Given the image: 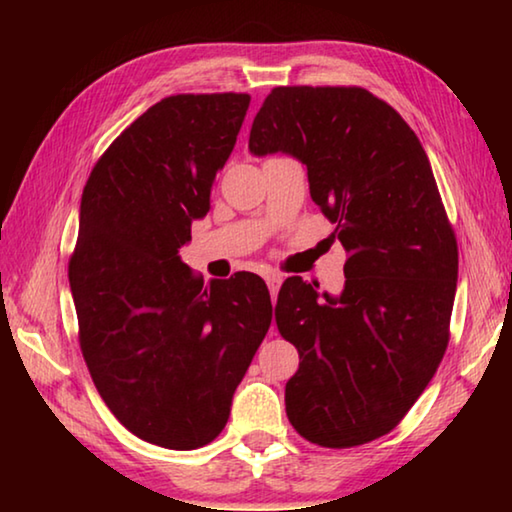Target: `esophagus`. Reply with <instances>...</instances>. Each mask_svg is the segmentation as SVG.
<instances>
[{"label":"esophagus","mask_w":512,"mask_h":512,"mask_svg":"<svg viewBox=\"0 0 512 512\" xmlns=\"http://www.w3.org/2000/svg\"><path fill=\"white\" fill-rule=\"evenodd\" d=\"M266 284H268V291H271V296L275 298L277 291H280V287H282V275L266 273Z\"/></svg>","instance_id":"34e87169"}]
</instances>
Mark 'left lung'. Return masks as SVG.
Instances as JSON below:
<instances>
[{
    "label": "left lung",
    "instance_id": "8db88e82",
    "mask_svg": "<svg viewBox=\"0 0 512 512\" xmlns=\"http://www.w3.org/2000/svg\"><path fill=\"white\" fill-rule=\"evenodd\" d=\"M248 151L305 164L348 250L341 293L287 277L277 296V329L300 354L289 422L323 447L370 443L422 395L449 341L458 248L427 153L368 90L309 85L268 94Z\"/></svg>",
    "mask_w": 512,
    "mask_h": 512
}]
</instances>
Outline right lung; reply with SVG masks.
Segmentation results:
<instances>
[{
  "label": "right lung",
  "mask_w": 512,
  "mask_h": 512,
  "mask_svg": "<svg viewBox=\"0 0 512 512\" xmlns=\"http://www.w3.org/2000/svg\"><path fill=\"white\" fill-rule=\"evenodd\" d=\"M248 103L232 92L162 99L110 144L81 196L69 289L85 363L112 415L167 449L219 436L271 327L262 277L205 287L180 259Z\"/></svg>",
  "instance_id": "add662e5"
}]
</instances>
